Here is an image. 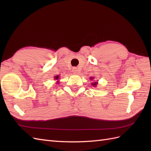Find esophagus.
<instances>
[{
    "label": "esophagus",
    "mask_w": 151,
    "mask_h": 151,
    "mask_svg": "<svg viewBox=\"0 0 151 151\" xmlns=\"http://www.w3.org/2000/svg\"><path fill=\"white\" fill-rule=\"evenodd\" d=\"M73 72L74 73H77V68H76V67H73Z\"/></svg>",
    "instance_id": "1"
}]
</instances>
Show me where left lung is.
<instances>
[{
    "label": "left lung",
    "mask_w": 151,
    "mask_h": 151,
    "mask_svg": "<svg viewBox=\"0 0 151 151\" xmlns=\"http://www.w3.org/2000/svg\"><path fill=\"white\" fill-rule=\"evenodd\" d=\"M92 85H93L94 86H96V85H97V82H95V83H93V84H92Z\"/></svg>",
    "instance_id": "8db88e82"
}]
</instances>
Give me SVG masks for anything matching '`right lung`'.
<instances>
[{"label": "right lung", "mask_w": 151, "mask_h": 151, "mask_svg": "<svg viewBox=\"0 0 151 151\" xmlns=\"http://www.w3.org/2000/svg\"><path fill=\"white\" fill-rule=\"evenodd\" d=\"M58 78H59V76L58 75V76H55V79H58Z\"/></svg>", "instance_id": "obj_1"}]
</instances>
